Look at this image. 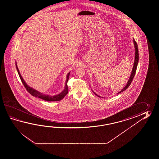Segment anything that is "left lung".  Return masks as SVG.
<instances>
[{
	"label": "left lung",
	"mask_w": 159,
	"mask_h": 159,
	"mask_svg": "<svg viewBox=\"0 0 159 159\" xmlns=\"http://www.w3.org/2000/svg\"><path fill=\"white\" fill-rule=\"evenodd\" d=\"M133 42H134V47H135V60H134V66H133V68H132V71H131V73L130 75V77L129 78L128 82H127V84H125V86L124 88L122 89V90L120 91H119L118 93H117V94H118L119 93H122L123 91H125V90H126L127 88H129V86L131 84V82H132L133 78L135 76V73L136 71V68L138 66V64L139 62V51H138V44L136 43L134 38H133ZM93 91V90H92ZM93 92L96 95L97 97H101V96L98 95V94H97L94 91H93Z\"/></svg>",
	"instance_id": "left-lung-1"
}]
</instances>
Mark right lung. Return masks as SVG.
Returning a JSON list of instances; mask_svg holds the SVG:
<instances>
[{"label": "right lung", "instance_id": "add662e5", "mask_svg": "<svg viewBox=\"0 0 159 159\" xmlns=\"http://www.w3.org/2000/svg\"><path fill=\"white\" fill-rule=\"evenodd\" d=\"M16 69H17V73L19 74L20 78L21 81L22 82L23 84H24V87L27 89V91H28L30 94L33 95L34 97L40 98L41 99L46 101H60V100L64 98L65 96L68 94V87L67 83H68V80L69 78L70 72H69L66 75V82H65V86L64 89L58 94L50 95L44 94L43 93H41L40 91H37L36 90L34 89V88H31L30 86H28L27 84V83L25 82V81H24V79L22 77V76L21 75L19 71L18 67H17L16 62Z\"/></svg>", "mask_w": 159, "mask_h": 159}]
</instances>
